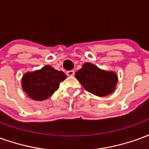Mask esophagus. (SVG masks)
I'll use <instances>...</instances> for the list:
<instances>
[{"mask_svg":"<svg viewBox=\"0 0 149 149\" xmlns=\"http://www.w3.org/2000/svg\"><path fill=\"white\" fill-rule=\"evenodd\" d=\"M74 71H72V70H70V71H68L67 72H66V74H67V76H68V77H72V76H73L74 75Z\"/></svg>","mask_w":149,"mask_h":149,"instance_id":"esophagus-1","label":"esophagus"}]
</instances>
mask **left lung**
<instances>
[{"mask_svg": "<svg viewBox=\"0 0 149 149\" xmlns=\"http://www.w3.org/2000/svg\"><path fill=\"white\" fill-rule=\"evenodd\" d=\"M75 77L85 90L97 97H106L112 93L118 81L115 72L104 70L88 62L76 72Z\"/></svg>", "mask_w": 149, "mask_h": 149, "instance_id": "obj_1", "label": "left lung"}]
</instances>
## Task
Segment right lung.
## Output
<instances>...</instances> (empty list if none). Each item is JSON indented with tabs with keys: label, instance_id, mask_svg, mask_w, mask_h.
Segmentation results:
<instances>
[{
	"label": "right lung",
	"instance_id": "right-lung-1",
	"mask_svg": "<svg viewBox=\"0 0 149 149\" xmlns=\"http://www.w3.org/2000/svg\"><path fill=\"white\" fill-rule=\"evenodd\" d=\"M66 78L62 71L45 65L36 71L25 72L21 79V86L29 98L43 101L54 93L58 89L60 83Z\"/></svg>",
	"mask_w": 149,
	"mask_h": 149
}]
</instances>
